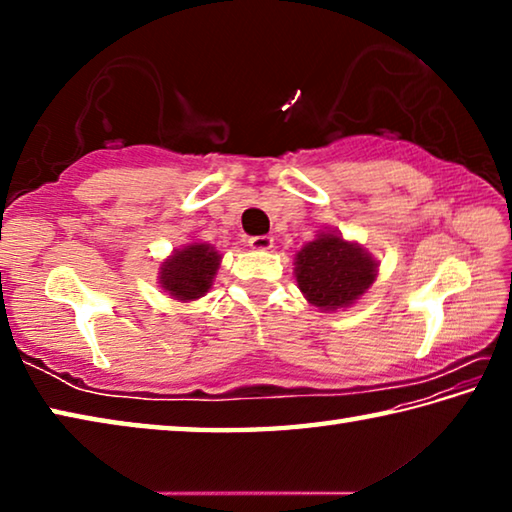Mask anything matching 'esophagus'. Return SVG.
Instances as JSON below:
<instances>
[{"mask_svg":"<svg viewBox=\"0 0 512 512\" xmlns=\"http://www.w3.org/2000/svg\"><path fill=\"white\" fill-rule=\"evenodd\" d=\"M248 246L253 248V250H271L273 248V237H266V235L250 237L248 239Z\"/></svg>","mask_w":512,"mask_h":512,"instance_id":"34e87169","label":"esophagus"}]
</instances>
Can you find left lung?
<instances>
[{"instance_id": "left-lung-1", "label": "left lung", "mask_w": 512, "mask_h": 512, "mask_svg": "<svg viewBox=\"0 0 512 512\" xmlns=\"http://www.w3.org/2000/svg\"><path fill=\"white\" fill-rule=\"evenodd\" d=\"M377 277V262L366 248L336 232L320 235L296 255V280L311 305L323 311L350 307Z\"/></svg>"}]
</instances>
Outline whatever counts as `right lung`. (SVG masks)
Segmentation results:
<instances>
[{
  "instance_id": "add662e5",
  "label": "right lung",
  "mask_w": 512,
  "mask_h": 512,
  "mask_svg": "<svg viewBox=\"0 0 512 512\" xmlns=\"http://www.w3.org/2000/svg\"><path fill=\"white\" fill-rule=\"evenodd\" d=\"M221 266L219 250L210 244H189L164 259L160 266V287L176 300H198L212 289Z\"/></svg>"
}]
</instances>
